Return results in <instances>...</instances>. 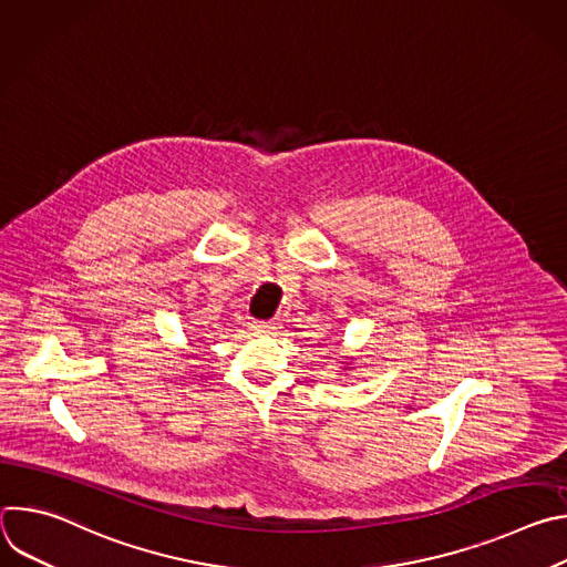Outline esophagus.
I'll return each mask as SVG.
<instances>
[{"label": "esophagus", "instance_id": "1", "mask_svg": "<svg viewBox=\"0 0 567 567\" xmlns=\"http://www.w3.org/2000/svg\"><path fill=\"white\" fill-rule=\"evenodd\" d=\"M251 328L256 332H276V330H280V322L278 320H254Z\"/></svg>", "mask_w": 567, "mask_h": 567}]
</instances>
